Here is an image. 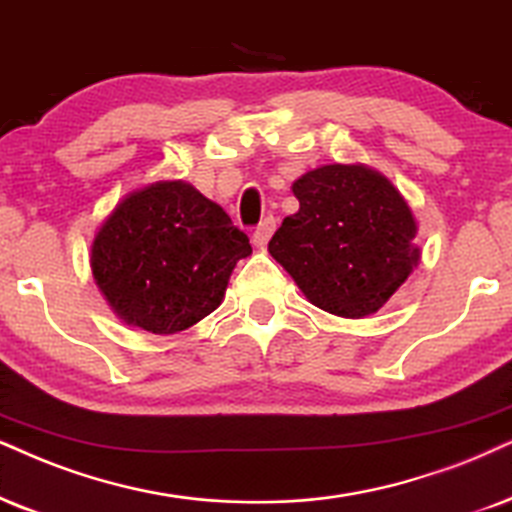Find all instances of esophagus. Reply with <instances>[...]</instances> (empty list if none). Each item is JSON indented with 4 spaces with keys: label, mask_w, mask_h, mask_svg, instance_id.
<instances>
[{
    "label": "esophagus",
    "mask_w": 512,
    "mask_h": 512,
    "mask_svg": "<svg viewBox=\"0 0 512 512\" xmlns=\"http://www.w3.org/2000/svg\"><path fill=\"white\" fill-rule=\"evenodd\" d=\"M274 229H276V219L267 217L264 222L255 226V231H252V243H255L257 248H264V245L269 243L271 234H274Z\"/></svg>",
    "instance_id": "esophagus-1"
}]
</instances>
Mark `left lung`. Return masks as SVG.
Wrapping results in <instances>:
<instances>
[{"instance_id": "obj_1", "label": "left lung", "mask_w": 512, "mask_h": 512, "mask_svg": "<svg viewBox=\"0 0 512 512\" xmlns=\"http://www.w3.org/2000/svg\"><path fill=\"white\" fill-rule=\"evenodd\" d=\"M300 210L269 241L271 257L314 307L342 319L378 312L420 262L416 217L385 174L321 165L293 181Z\"/></svg>"}]
</instances>
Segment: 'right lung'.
Segmentation results:
<instances>
[{"instance_id":"add662e5","label":"right lung","mask_w":512,"mask_h":512,"mask_svg":"<svg viewBox=\"0 0 512 512\" xmlns=\"http://www.w3.org/2000/svg\"><path fill=\"white\" fill-rule=\"evenodd\" d=\"M252 252L231 217L181 179L129 191L92 241V274L127 326L174 335L222 304L236 262Z\"/></svg>"}]
</instances>
